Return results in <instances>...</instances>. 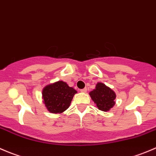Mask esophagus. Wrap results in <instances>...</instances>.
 Returning <instances> with one entry per match:
<instances>
[{
	"instance_id": "esophagus-1",
	"label": "esophagus",
	"mask_w": 156,
	"mask_h": 156,
	"mask_svg": "<svg viewBox=\"0 0 156 156\" xmlns=\"http://www.w3.org/2000/svg\"><path fill=\"white\" fill-rule=\"evenodd\" d=\"M80 91H81V92H82V93H86V92H87V88H84V89H81Z\"/></svg>"
}]
</instances>
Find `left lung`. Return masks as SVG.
Returning <instances> with one entry per match:
<instances>
[{"label":"left lung","mask_w":156,"mask_h":156,"mask_svg":"<svg viewBox=\"0 0 156 156\" xmlns=\"http://www.w3.org/2000/svg\"><path fill=\"white\" fill-rule=\"evenodd\" d=\"M89 95L98 109L101 111H109L115 104L116 94L115 91L102 82L97 83L95 89L91 90Z\"/></svg>","instance_id":"8db88e82"}]
</instances>
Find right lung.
Here are the masks:
<instances>
[{"label": "right lung", "mask_w": 156, "mask_h": 156, "mask_svg": "<svg viewBox=\"0 0 156 156\" xmlns=\"http://www.w3.org/2000/svg\"><path fill=\"white\" fill-rule=\"evenodd\" d=\"M75 94L77 90L69 87L66 82L58 81L43 88L42 99L48 111L61 114L69 107Z\"/></svg>", "instance_id": "right-lung-1"}]
</instances>
